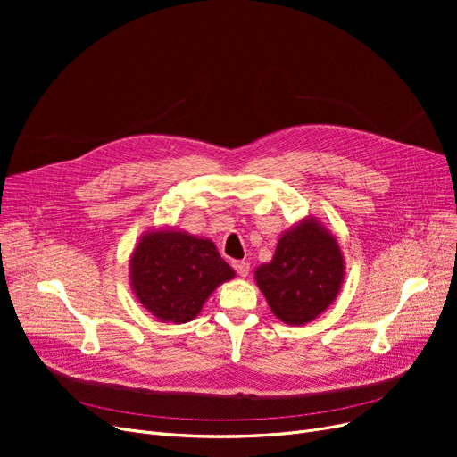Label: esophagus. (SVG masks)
<instances>
[{"mask_svg": "<svg viewBox=\"0 0 457 457\" xmlns=\"http://www.w3.org/2000/svg\"><path fill=\"white\" fill-rule=\"evenodd\" d=\"M233 269L237 270V274L241 278H246L250 272V265L246 261H233Z\"/></svg>", "mask_w": 457, "mask_h": 457, "instance_id": "34e87169", "label": "esophagus"}]
</instances>
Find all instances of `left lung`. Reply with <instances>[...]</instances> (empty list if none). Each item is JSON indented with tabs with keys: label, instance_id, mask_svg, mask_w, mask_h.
Segmentation results:
<instances>
[{
	"label": "left lung",
	"instance_id": "8db88e82",
	"mask_svg": "<svg viewBox=\"0 0 457 457\" xmlns=\"http://www.w3.org/2000/svg\"><path fill=\"white\" fill-rule=\"evenodd\" d=\"M253 278L281 322L315 320L339 296L345 281L337 237L315 216H305L281 233L274 257L259 265Z\"/></svg>",
	"mask_w": 457,
	"mask_h": 457
}]
</instances>
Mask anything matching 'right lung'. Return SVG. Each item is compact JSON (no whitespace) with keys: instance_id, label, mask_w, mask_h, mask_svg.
<instances>
[{"instance_id":"1","label":"right lung","mask_w":457,"mask_h":457,"mask_svg":"<svg viewBox=\"0 0 457 457\" xmlns=\"http://www.w3.org/2000/svg\"><path fill=\"white\" fill-rule=\"evenodd\" d=\"M233 278L211 238L168 226L144 233L129 257L131 291L161 322L196 319L216 287Z\"/></svg>"}]
</instances>
